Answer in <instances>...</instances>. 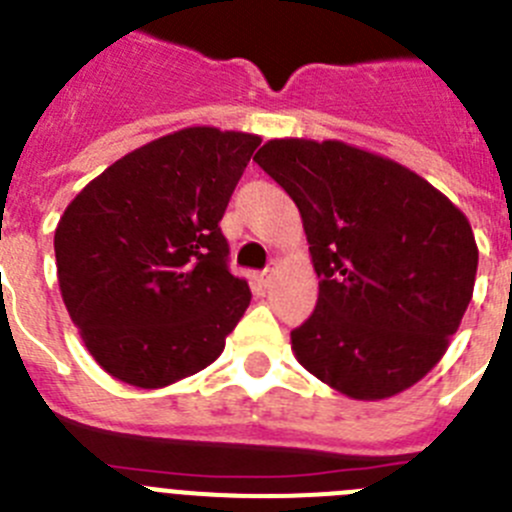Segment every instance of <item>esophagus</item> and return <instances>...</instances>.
<instances>
[{
	"mask_svg": "<svg viewBox=\"0 0 512 512\" xmlns=\"http://www.w3.org/2000/svg\"><path fill=\"white\" fill-rule=\"evenodd\" d=\"M271 271H274V269H264V271H261V274H259V284L269 287V284H271Z\"/></svg>",
	"mask_w": 512,
	"mask_h": 512,
	"instance_id": "esophagus-1",
	"label": "esophagus"
}]
</instances>
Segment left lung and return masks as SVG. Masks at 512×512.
<instances>
[{"label": "left lung", "mask_w": 512, "mask_h": 512, "mask_svg": "<svg viewBox=\"0 0 512 512\" xmlns=\"http://www.w3.org/2000/svg\"><path fill=\"white\" fill-rule=\"evenodd\" d=\"M253 161L300 210L320 277L318 307L292 330L297 361L351 400L420 382L472 300L467 215L408 166L343 140L274 138Z\"/></svg>", "instance_id": "obj_1"}]
</instances>
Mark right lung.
<instances>
[{"instance_id": "1", "label": "right lung", "mask_w": 512, "mask_h": 512, "mask_svg": "<svg viewBox=\"0 0 512 512\" xmlns=\"http://www.w3.org/2000/svg\"><path fill=\"white\" fill-rule=\"evenodd\" d=\"M259 135L210 125L135 148L58 220L63 305L110 377L158 390L223 354L251 289L228 271L220 220Z\"/></svg>"}]
</instances>
